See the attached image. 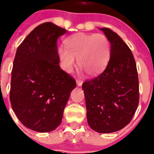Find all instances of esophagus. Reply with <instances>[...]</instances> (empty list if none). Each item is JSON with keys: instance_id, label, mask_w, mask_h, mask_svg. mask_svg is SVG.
Segmentation results:
<instances>
[{"instance_id": "esophagus-1", "label": "esophagus", "mask_w": 154, "mask_h": 154, "mask_svg": "<svg viewBox=\"0 0 154 154\" xmlns=\"http://www.w3.org/2000/svg\"><path fill=\"white\" fill-rule=\"evenodd\" d=\"M76 84L79 86H81L83 84V81L80 80V79H76Z\"/></svg>"}]
</instances>
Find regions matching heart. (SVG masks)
Returning a JSON list of instances; mask_svg holds the SVG:
<instances>
[{
  "mask_svg": "<svg viewBox=\"0 0 154 154\" xmlns=\"http://www.w3.org/2000/svg\"><path fill=\"white\" fill-rule=\"evenodd\" d=\"M65 48L57 50L61 67L70 73L78 64L89 75H95L104 69L109 58V39L102 34L75 33L65 40Z\"/></svg>",
  "mask_w": 154,
  "mask_h": 154,
  "instance_id": "heart-1",
  "label": "heart"
}]
</instances>
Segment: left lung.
Masks as SVG:
<instances>
[{
	"mask_svg": "<svg viewBox=\"0 0 154 154\" xmlns=\"http://www.w3.org/2000/svg\"><path fill=\"white\" fill-rule=\"evenodd\" d=\"M109 39L110 58L105 70L83 84L88 124L94 131L109 133L131 122L139 102L136 63L131 49L109 28H100Z\"/></svg>",
	"mask_w": 154,
	"mask_h": 154,
	"instance_id": "8db88e82",
	"label": "left lung"
}]
</instances>
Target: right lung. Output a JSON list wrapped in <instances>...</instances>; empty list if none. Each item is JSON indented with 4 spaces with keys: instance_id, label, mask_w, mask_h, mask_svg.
Returning a JSON list of instances; mask_svg holds the SVG:
<instances>
[{
    "instance_id": "right-lung-1",
    "label": "right lung",
    "mask_w": 154,
    "mask_h": 154,
    "mask_svg": "<svg viewBox=\"0 0 154 154\" xmlns=\"http://www.w3.org/2000/svg\"><path fill=\"white\" fill-rule=\"evenodd\" d=\"M67 32L51 22L34 28L18 47L13 64L10 101L25 127L54 131L63 119L75 79L59 66L57 38Z\"/></svg>"
}]
</instances>
